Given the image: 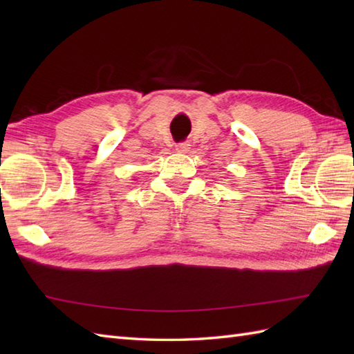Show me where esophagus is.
Here are the masks:
<instances>
[{
	"label": "esophagus",
	"instance_id": "esophagus-1",
	"mask_svg": "<svg viewBox=\"0 0 354 354\" xmlns=\"http://www.w3.org/2000/svg\"><path fill=\"white\" fill-rule=\"evenodd\" d=\"M189 149H190L189 142H178V145H176V150L179 153H187V152H189Z\"/></svg>",
	"mask_w": 354,
	"mask_h": 354
}]
</instances>
